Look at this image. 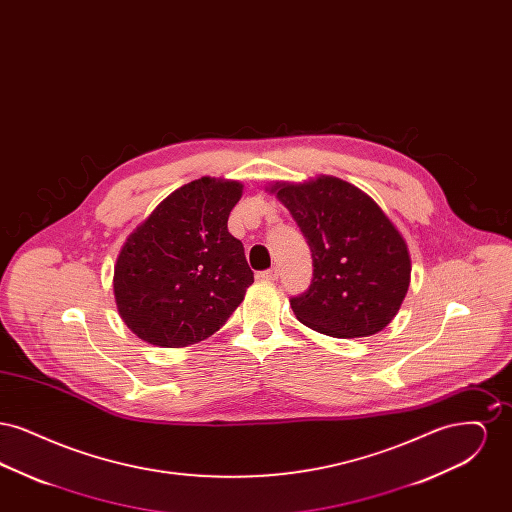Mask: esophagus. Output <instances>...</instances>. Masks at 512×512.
I'll use <instances>...</instances> for the list:
<instances>
[{"label": "esophagus", "mask_w": 512, "mask_h": 512, "mask_svg": "<svg viewBox=\"0 0 512 512\" xmlns=\"http://www.w3.org/2000/svg\"><path fill=\"white\" fill-rule=\"evenodd\" d=\"M259 278H261V280H267V282H274V280L278 278V268H267V270L259 272Z\"/></svg>", "instance_id": "obj_1"}]
</instances>
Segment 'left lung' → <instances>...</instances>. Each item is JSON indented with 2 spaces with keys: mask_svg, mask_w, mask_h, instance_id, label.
<instances>
[{
  "mask_svg": "<svg viewBox=\"0 0 512 512\" xmlns=\"http://www.w3.org/2000/svg\"><path fill=\"white\" fill-rule=\"evenodd\" d=\"M313 257L307 292L290 299L305 326L334 338H366L397 315L411 282L407 244L384 211L334 176L276 184Z\"/></svg>",
  "mask_w": 512,
  "mask_h": 512,
  "instance_id": "obj_1",
  "label": "left lung"
}]
</instances>
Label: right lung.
<instances>
[{
    "instance_id": "obj_1",
    "label": "right lung",
    "mask_w": 512,
    "mask_h": 512,
    "mask_svg": "<svg viewBox=\"0 0 512 512\" xmlns=\"http://www.w3.org/2000/svg\"><path fill=\"white\" fill-rule=\"evenodd\" d=\"M240 182L199 178L163 199L122 245L113 290L142 340L186 347L213 336L253 284L244 244L228 232Z\"/></svg>"
}]
</instances>
